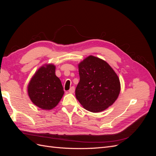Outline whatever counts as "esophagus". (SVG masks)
Instances as JSON below:
<instances>
[{
	"instance_id": "34e87169",
	"label": "esophagus",
	"mask_w": 156,
	"mask_h": 156,
	"mask_svg": "<svg viewBox=\"0 0 156 156\" xmlns=\"http://www.w3.org/2000/svg\"><path fill=\"white\" fill-rule=\"evenodd\" d=\"M74 92H75V87H71L70 89L69 90V92L70 94H73V93H74Z\"/></svg>"
}]
</instances>
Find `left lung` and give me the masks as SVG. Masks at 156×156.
Wrapping results in <instances>:
<instances>
[{"instance_id":"8db88e82","label":"left lung","mask_w":156,"mask_h":156,"mask_svg":"<svg viewBox=\"0 0 156 156\" xmlns=\"http://www.w3.org/2000/svg\"><path fill=\"white\" fill-rule=\"evenodd\" d=\"M80 81L75 89L77 100L92 112L105 111L117 100L120 79L105 60L90 55L78 64Z\"/></svg>"}]
</instances>
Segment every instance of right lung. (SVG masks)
Instances as JSON below:
<instances>
[{"label": "right lung", "mask_w": 156, "mask_h": 156, "mask_svg": "<svg viewBox=\"0 0 156 156\" xmlns=\"http://www.w3.org/2000/svg\"><path fill=\"white\" fill-rule=\"evenodd\" d=\"M56 66L45 64L38 68L27 87L34 104L43 110H51L58 104L64 92L60 79L55 75Z\"/></svg>", "instance_id": "obj_1"}]
</instances>
